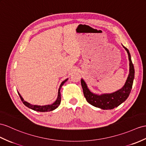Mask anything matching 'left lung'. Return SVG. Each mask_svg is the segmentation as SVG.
Instances as JSON below:
<instances>
[{
  "label": "left lung",
  "instance_id": "1",
  "mask_svg": "<svg viewBox=\"0 0 146 146\" xmlns=\"http://www.w3.org/2000/svg\"><path fill=\"white\" fill-rule=\"evenodd\" d=\"M123 46L126 49L128 54L129 60V74L125 84L121 89L112 94L97 95L92 94L88 90L84 80L81 79V85L82 87L84 97L86 98L88 103L95 107L104 110H111L121 104L129 97L134 78V68L132 61H131L129 50L124 46Z\"/></svg>",
  "mask_w": 146,
  "mask_h": 146
}]
</instances>
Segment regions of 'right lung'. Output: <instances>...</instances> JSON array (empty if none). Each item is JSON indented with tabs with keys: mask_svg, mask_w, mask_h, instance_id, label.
<instances>
[{
	"mask_svg": "<svg viewBox=\"0 0 146 146\" xmlns=\"http://www.w3.org/2000/svg\"><path fill=\"white\" fill-rule=\"evenodd\" d=\"M67 80V79L65 80L64 81H63L61 83V85H60V87L59 88V90H58V98H57V100H56V102L54 103V104H52L51 105H45V106H38V105H33L29 103H28L27 102L25 101L23 98L22 97V96L20 95V94L18 92V94H19L21 100L23 102V104L25 105L27 107H28L29 108H31V110H33L35 111H41V112H46V111H52V110H55L56 108H57L59 106V105L61 104V93H60V89H61V87L64 85L66 82Z\"/></svg>",
	"mask_w": 146,
	"mask_h": 146,
	"instance_id": "obj_1",
	"label": "right lung"
}]
</instances>
